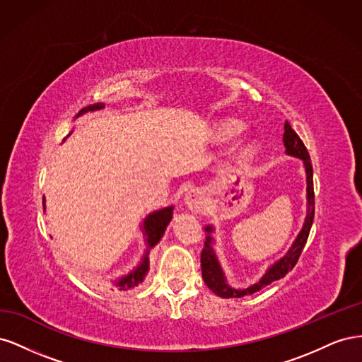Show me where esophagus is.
I'll return each mask as SVG.
<instances>
[{"label": "esophagus", "instance_id": "obj_1", "mask_svg": "<svg viewBox=\"0 0 362 362\" xmlns=\"http://www.w3.org/2000/svg\"><path fill=\"white\" fill-rule=\"evenodd\" d=\"M185 204L193 213H202L205 210V199L201 192L190 190L185 194Z\"/></svg>", "mask_w": 362, "mask_h": 362}]
</instances>
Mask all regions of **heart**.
Returning <instances> with one entry per match:
<instances>
[{"label":"heart","instance_id":"1","mask_svg":"<svg viewBox=\"0 0 362 362\" xmlns=\"http://www.w3.org/2000/svg\"><path fill=\"white\" fill-rule=\"evenodd\" d=\"M238 129H240V127H233V128H229L228 131H226V136H234V134H237L238 133Z\"/></svg>","mask_w":362,"mask_h":362}]
</instances>
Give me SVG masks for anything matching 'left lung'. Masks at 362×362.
<instances>
[{"instance_id":"left-lung-1","label":"left lung","mask_w":362,"mask_h":362,"mask_svg":"<svg viewBox=\"0 0 362 362\" xmlns=\"http://www.w3.org/2000/svg\"><path fill=\"white\" fill-rule=\"evenodd\" d=\"M284 146H286V152L290 156L298 157L300 160H303L305 164V170H306V198H308V211H306V218L302 231L299 233L296 242L293 243L291 249L287 252L286 257H282L279 261H276L267 272L266 275L262 276L258 282H255L254 286H250L247 288H233L229 287L226 284L225 275L221 269V264H218L217 257L214 254V250L211 247L213 238L210 235V233L213 231L211 226H206L205 231H208L206 240L204 243V249L201 252V267H202V278L206 284V287L210 288L211 291H214L217 296L221 298H243V296L247 294H254L257 291H259L261 288H264L269 284H272L273 281H278L281 278H284L287 275L290 270H293V267L298 262L303 246L308 240L310 235V229L313 226V221H314V182H313V164H311V158L308 154V149L305 148L303 141L300 140V137L298 136V133L291 128L290 122L287 120L286 125H284Z\"/></svg>"}]
</instances>
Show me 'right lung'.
Listing matches in <instances>:
<instances>
[{
    "instance_id": "add662e5",
    "label": "right lung",
    "mask_w": 362,
    "mask_h": 362,
    "mask_svg": "<svg viewBox=\"0 0 362 362\" xmlns=\"http://www.w3.org/2000/svg\"><path fill=\"white\" fill-rule=\"evenodd\" d=\"M103 107H104V104H95V105H90V107H86L78 113V116L86 113V112L101 110ZM43 205H45V201H43ZM172 211H173V206H166V208H161V210H158V211H154L145 218L144 231H145V235H146L148 247L156 246L160 242V238L164 234V229H166L168 223L170 222V218H172ZM148 269H149V262H148V252H146L144 261H141L133 272H129L128 275H125V276L120 278L119 281H116V287H119V290H128V288H133V287L139 286V284L144 281Z\"/></svg>"
}]
</instances>
